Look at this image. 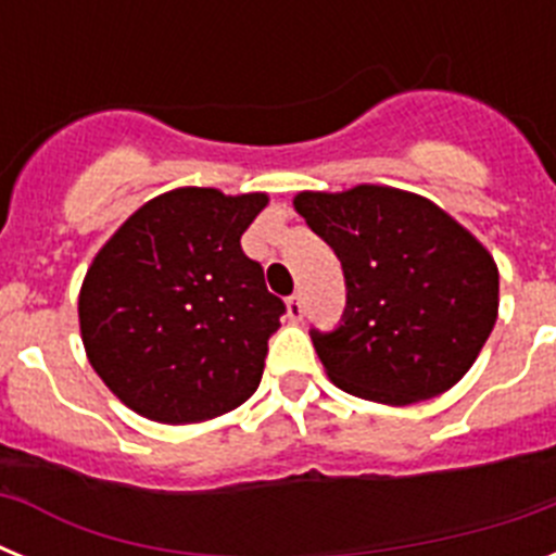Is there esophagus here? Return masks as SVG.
<instances>
[{
	"label": "esophagus",
	"instance_id": "obj_1",
	"mask_svg": "<svg viewBox=\"0 0 556 556\" xmlns=\"http://www.w3.org/2000/svg\"><path fill=\"white\" fill-rule=\"evenodd\" d=\"M303 314H306V306H303V298H301V294H292V298H289V301H287V317L292 323H301Z\"/></svg>",
	"mask_w": 556,
	"mask_h": 556
}]
</instances>
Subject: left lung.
Returning a JSON list of instances; mask_svg holds the SVG:
<instances>
[{
  "mask_svg": "<svg viewBox=\"0 0 556 556\" xmlns=\"http://www.w3.org/2000/svg\"><path fill=\"white\" fill-rule=\"evenodd\" d=\"M292 203L345 273L342 326L312 331L333 384L387 406L451 390L498 317L488 248L440 205L392 186L301 191Z\"/></svg>",
  "mask_w": 556,
  "mask_h": 556,
  "instance_id": "8db88e82",
  "label": "left lung"
}]
</instances>
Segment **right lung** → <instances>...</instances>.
<instances>
[{"label": "right lung", "mask_w": 556, "mask_h": 556, "mask_svg": "<svg viewBox=\"0 0 556 556\" xmlns=\"http://www.w3.org/2000/svg\"><path fill=\"white\" fill-rule=\"evenodd\" d=\"M269 198L184 186L132 211L80 287V337L108 390L166 426L242 406L287 312L242 233Z\"/></svg>", "instance_id": "obj_1"}]
</instances>
